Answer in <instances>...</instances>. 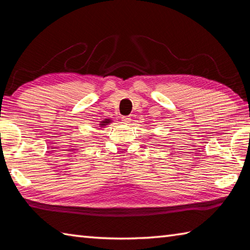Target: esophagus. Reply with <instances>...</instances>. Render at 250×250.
Listing matches in <instances>:
<instances>
[{"instance_id":"esophagus-1","label":"esophagus","mask_w":250,"mask_h":250,"mask_svg":"<svg viewBox=\"0 0 250 250\" xmlns=\"http://www.w3.org/2000/svg\"><path fill=\"white\" fill-rule=\"evenodd\" d=\"M121 121H122V124H125V125H130V122L132 121V119H131V117L125 116V117H122Z\"/></svg>"}]
</instances>
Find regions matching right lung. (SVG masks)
<instances>
[{"label":"right lung","mask_w":250,"mask_h":250,"mask_svg":"<svg viewBox=\"0 0 250 250\" xmlns=\"http://www.w3.org/2000/svg\"><path fill=\"white\" fill-rule=\"evenodd\" d=\"M110 122H113V121H111V119H104L103 121L100 122V126H101V128H104V126L109 125Z\"/></svg>","instance_id":"right-lung-1"}]
</instances>
